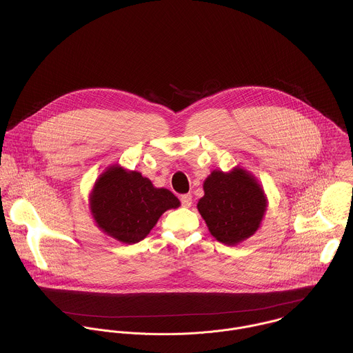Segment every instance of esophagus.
Here are the masks:
<instances>
[{
    "label": "esophagus",
    "mask_w": 353,
    "mask_h": 353,
    "mask_svg": "<svg viewBox=\"0 0 353 353\" xmlns=\"http://www.w3.org/2000/svg\"><path fill=\"white\" fill-rule=\"evenodd\" d=\"M181 203L183 208H189L192 205V194H183L181 197Z\"/></svg>",
    "instance_id": "esophagus-1"
}]
</instances>
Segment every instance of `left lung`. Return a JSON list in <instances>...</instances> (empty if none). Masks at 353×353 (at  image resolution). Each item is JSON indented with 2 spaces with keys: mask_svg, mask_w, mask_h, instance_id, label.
<instances>
[{
  "mask_svg": "<svg viewBox=\"0 0 353 353\" xmlns=\"http://www.w3.org/2000/svg\"><path fill=\"white\" fill-rule=\"evenodd\" d=\"M197 203L210 234L224 245H236L256 231L266 209L261 186L242 168L213 171Z\"/></svg>",
  "mask_w": 353,
  "mask_h": 353,
  "instance_id": "8db88e82",
  "label": "left lung"
}]
</instances>
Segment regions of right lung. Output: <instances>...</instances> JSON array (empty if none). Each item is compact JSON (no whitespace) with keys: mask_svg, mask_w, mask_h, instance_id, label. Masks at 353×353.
<instances>
[{"mask_svg":"<svg viewBox=\"0 0 353 353\" xmlns=\"http://www.w3.org/2000/svg\"><path fill=\"white\" fill-rule=\"evenodd\" d=\"M179 200L167 189L153 188L140 172L111 167L95 183L91 209L101 230L123 243L143 241L159 217Z\"/></svg>","mask_w":353,"mask_h":353,"instance_id":"1","label":"right lung"}]
</instances>
